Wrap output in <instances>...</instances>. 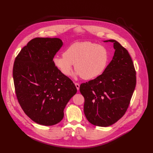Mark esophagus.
I'll return each instance as SVG.
<instances>
[{
	"label": "esophagus",
	"mask_w": 153,
	"mask_h": 153,
	"mask_svg": "<svg viewBox=\"0 0 153 153\" xmlns=\"http://www.w3.org/2000/svg\"><path fill=\"white\" fill-rule=\"evenodd\" d=\"M75 86H76V89L78 90H79V85L78 83H75Z\"/></svg>",
	"instance_id": "34e87169"
}]
</instances>
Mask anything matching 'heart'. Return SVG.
Here are the masks:
<instances>
[{"mask_svg": "<svg viewBox=\"0 0 153 153\" xmlns=\"http://www.w3.org/2000/svg\"><path fill=\"white\" fill-rule=\"evenodd\" d=\"M108 62L107 49L91 42L73 43L65 50L63 55L53 59L55 67L63 75L69 76L75 64V75L84 79L100 76L106 70Z\"/></svg>", "mask_w": 153, "mask_h": 153, "instance_id": "obj_1", "label": "heart"}]
</instances>
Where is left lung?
<instances>
[{
	"mask_svg": "<svg viewBox=\"0 0 153 153\" xmlns=\"http://www.w3.org/2000/svg\"><path fill=\"white\" fill-rule=\"evenodd\" d=\"M105 42L113 43V60L100 76L79 86L86 119L102 127L114 124L125 114L136 84L135 68L128 50L115 40Z\"/></svg>",
	"mask_w": 153,
	"mask_h": 153,
	"instance_id": "obj_1",
	"label": "left lung"
}]
</instances>
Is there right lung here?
<instances>
[{
	"mask_svg": "<svg viewBox=\"0 0 153 153\" xmlns=\"http://www.w3.org/2000/svg\"><path fill=\"white\" fill-rule=\"evenodd\" d=\"M62 45L58 38L33 39L21 49L13 63L18 102L28 117L39 125L59 123L65 106L77 91L75 84L53 61Z\"/></svg>",
	"mask_w": 153,
	"mask_h": 153,
	"instance_id": "1",
	"label": "right lung"
}]
</instances>
